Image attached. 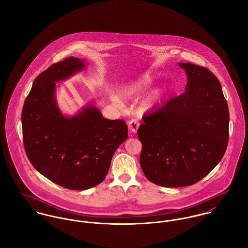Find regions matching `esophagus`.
I'll return each instance as SVG.
<instances>
[{
  "instance_id": "obj_1",
  "label": "esophagus",
  "mask_w": 248,
  "mask_h": 248,
  "mask_svg": "<svg viewBox=\"0 0 248 248\" xmlns=\"http://www.w3.org/2000/svg\"><path fill=\"white\" fill-rule=\"evenodd\" d=\"M140 127V123L137 120H132L129 122V130L132 134H136Z\"/></svg>"
}]
</instances>
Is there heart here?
Instances as JSON below:
<instances>
[{"label": "heart", "instance_id": "heart-1", "mask_svg": "<svg viewBox=\"0 0 248 248\" xmlns=\"http://www.w3.org/2000/svg\"><path fill=\"white\" fill-rule=\"evenodd\" d=\"M157 74L152 71H145L135 76L127 84H125L118 92V96L123 100H133L138 98L157 78ZM166 88H157L150 92L140 101L138 106V111L141 114L148 113L155 109L166 97ZM118 102L117 99H115Z\"/></svg>", "mask_w": 248, "mask_h": 248}]
</instances>
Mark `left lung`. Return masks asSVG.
Listing matches in <instances>:
<instances>
[{
    "label": "left lung",
    "instance_id": "obj_1",
    "mask_svg": "<svg viewBox=\"0 0 248 248\" xmlns=\"http://www.w3.org/2000/svg\"><path fill=\"white\" fill-rule=\"evenodd\" d=\"M185 92L144 115L138 130L140 165L151 182L184 187L207 176L228 143L229 110L217 78L206 68L178 63Z\"/></svg>",
    "mask_w": 248,
    "mask_h": 248
}]
</instances>
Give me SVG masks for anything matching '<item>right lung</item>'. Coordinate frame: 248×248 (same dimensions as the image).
<instances>
[{
  "label": "right lung",
  "mask_w": 248,
  "mask_h": 248,
  "mask_svg": "<svg viewBox=\"0 0 248 248\" xmlns=\"http://www.w3.org/2000/svg\"><path fill=\"white\" fill-rule=\"evenodd\" d=\"M84 59L69 57L37 76L22 111L24 146L36 170L71 190H87L106 177L112 155L128 139L123 120L104 118L92 102L65 115L56 83L85 70Z\"/></svg>",
  "instance_id": "add662e5"
}]
</instances>
